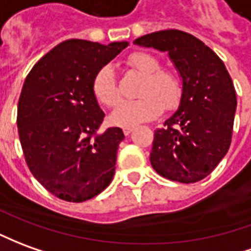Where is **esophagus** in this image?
<instances>
[{
  "mask_svg": "<svg viewBox=\"0 0 251 251\" xmlns=\"http://www.w3.org/2000/svg\"><path fill=\"white\" fill-rule=\"evenodd\" d=\"M122 130H124V133H125V136H129L131 131L134 130V127H133V126H125V127H124Z\"/></svg>",
  "mask_w": 251,
  "mask_h": 251,
  "instance_id": "1",
  "label": "esophagus"
}]
</instances>
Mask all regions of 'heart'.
Listing matches in <instances>:
<instances>
[{
    "label": "heart",
    "mask_w": 251,
    "mask_h": 251,
    "mask_svg": "<svg viewBox=\"0 0 251 251\" xmlns=\"http://www.w3.org/2000/svg\"><path fill=\"white\" fill-rule=\"evenodd\" d=\"M131 69L144 76L136 100H122L114 108L110 120L115 125H137L156 118L164 110L178 106L182 84L176 73L160 68V61L153 54L134 51L126 58ZM92 92L99 103L113 107L120 100L115 72L110 65L101 66L92 81Z\"/></svg>",
    "instance_id": "b5f03b06"
}]
</instances>
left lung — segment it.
<instances>
[{
  "instance_id": "1",
  "label": "left lung",
  "mask_w": 251,
  "mask_h": 251,
  "mask_svg": "<svg viewBox=\"0 0 251 251\" xmlns=\"http://www.w3.org/2000/svg\"><path fill=\"white\" fill-rule=\"evenodd\" d=\"M134 45L167 51L182 77L179 107L155 130L152 167L175 182L204 179L226 156L232 137L236 95L223 61L179 29L144 35Z\"/></svg>"
}]
</instances>
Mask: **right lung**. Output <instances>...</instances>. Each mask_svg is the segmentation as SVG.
I'll list each match as a JSON object with an SVG mask.
<instances>
[{
	"label": "right lung",
	"mask_w": 251,
	"mask_h": 251,
	"mask_svg": "<svg viewBox=\"0 0 251 251\" xmlns=\"http://www.w3.org/2000/svg\"><path fill=\"white\" fill-rule=\"evenodd\" d=\"M127 42L59 43L35 64L17 104L25 162L46 190L69 202L94 199L113 180L120 127L98 133L104 113L92 92L96 72Z\"/></svg>",
	"instance_id": "1"
}]
</instances>
